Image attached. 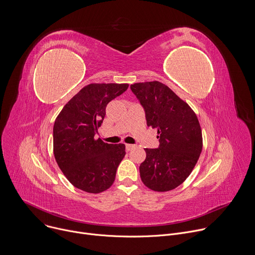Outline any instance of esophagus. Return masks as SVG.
<instances>
[{
    "label": "esophagus",
    "mask_w": 255,
    "mask_h": 255,
    "mask_svg": "<svg viewBox=\"0 0 255 255\" xmlns=\"http://www.w3.org/2000/svg\"><path fill=\"white\" fill-rule=\"evenodd\" d=\"M135 148V145L134 144H126V150L127 151H130L132 149Z\"/></svg>",
    "instance_id": "obj_1"
}]
</instances>
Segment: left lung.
Segmentation results:
<instances>
[{"label":"left lung","mask_w":255,"mask_h":255,"mask_svg":"<svg viewBox=\"0 0 255 255\" xmlns=\"http://www.w3.org/2000/svg\"><path fill=\"white\" fill-rule=\"evenodd\" d=\"M146 115L157 129L159 147L146 148L140 164L142 183L155 192H168L188 178L203 148L202 129L193 109L164 84L153 81L131 85Z\"/></svg>","instance_id":"left-lung-1"}]
</instances>
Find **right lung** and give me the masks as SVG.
<instances>
[{
	"label": "right lung",
	"instance_id": "right-lung-1",
	"mask_svg": "<svg viewBox=\"0 0 255 255\" xmlns=\"http://www.w3.org/2000/svg\"><path fill=\"white\" fill-rule=\"evenodd\" d=\"M128 84H90L62 108L53 126V154L69 183L87 193L110 188L124 158L125 144H108L95 135L107 104L123 94Z\"/></svg>",
	"mask_w": 255,
	"mask_h": 255
}]
</instances>
